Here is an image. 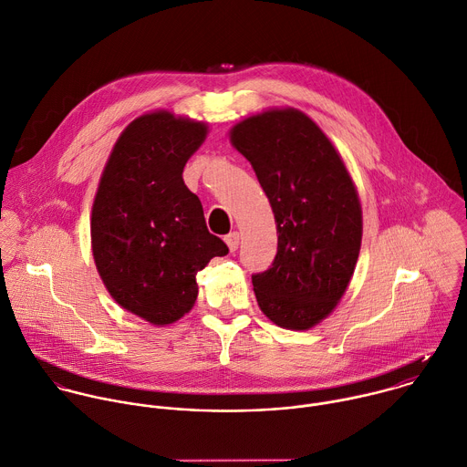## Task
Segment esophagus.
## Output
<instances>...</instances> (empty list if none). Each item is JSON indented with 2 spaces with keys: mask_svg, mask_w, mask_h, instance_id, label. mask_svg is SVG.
I'll return each instance as SVG.
<instances>
[{
  "mask_svg": "<svg viewBox=\"0 0 467 467\" xmlns=\"http://www.w3.org/2000/svg\"><path fill=\"white\" fill-rule=\"evenodd\" d=\"M239 239H241V237H239L237 232H232V234H228V235L224 237V241H226L230 252H235V250L239 248Z\"/></svg>",
  "mask_w": 467,
  "mask_h": 467,
  "instance_id": "esophagus-1",
  "label": "esophagus"
}]
</instances>
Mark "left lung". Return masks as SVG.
Here are the masks:
<instances>
[{
  "instance_id": "8db88e82",
  "label": "left lung",
  "mask_w": 467,
  "mask_h": 467,
  "mask_svg": "<svg viewBox=\"0 0 467 467\" xmlns=\"http://www.w3.org/2000/svg\"><path fill=\"white\" fill-rule=\"evenodd\" d=\"M228 137L252 164L277 226L272 266L252 275L257 305L277 327L308 330L334 312L358 263L354 181L330 139L296 108L250 115Z\"/></svg>"
}]
</instances>
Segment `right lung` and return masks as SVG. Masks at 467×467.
<instances>
[{"instance_id":"1","label":"right lung","mask_w":467,"mask_h":467,"mask_svg":"<svg viewBox=\"0 0 467 467\" xmlns=\"http://www.w3.org/2000/svg\"><path fill=\"white\" fill-rule=\"evenodd\" d=\"M206 135V122L166 109L137 117L115 142L93 201L99 275L124 310L155 327L188 314L197 272L228 254L182 179Z\"/></svg>"}]
</instances>
